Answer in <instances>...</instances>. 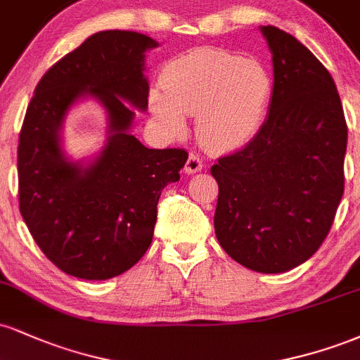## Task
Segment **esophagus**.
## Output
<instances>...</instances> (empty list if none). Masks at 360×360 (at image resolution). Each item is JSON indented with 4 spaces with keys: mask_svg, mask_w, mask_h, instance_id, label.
Wrapping results in <instances>:
<instances>
[{
    "mask_svg": "<svg viewBox=\"0 0 360 360\" xmlns=\"http://www.w3.org/2000/svg\"><path fill=\"white\" fill-rule=\"evenodd\" d=\"M201 169H203V160L200 159V155H194V154L189 155L188 162H186L184 166L186 174H196V172H200Z\"/></svg>",
    "mask_w": 360,
    "mask_h": 360,
    "instance_id": "esophagus-1",
    "label": "esophagus"
}]
</instances>
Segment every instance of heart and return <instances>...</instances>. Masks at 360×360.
<instances>
[{
  "label": "heart",
  "instance_id": "heart-1",
  "mask_svg": "<svg viewBox=\"0 0 360 360\" xmlns=\"http://www.w3.org/2000/svg\"><path fill=\"white\" fill-rule=\"evenodd\" d=\"M166 97L154 93V117L172 134L184 117H196V134L214 152L237 150L262 128L272 96V77L254 57L203 49L172 62L162 77Z\"/></svg>",
  "mask_w": 360,
  "mask_h": 360
}]
</instances>
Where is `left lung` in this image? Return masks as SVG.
I'll return each mask as SVG.
<instances>
[{"mask_svg": "<svg viewBox=\"0 0 360 360\" xmlns=\"http://www.w3.org/2000/svg\"><path fill=\"white\" fill-rule=\"evenodd\" d=\"M272 96L249 146L218 159L214 233L235 262L279 274L320 249L344 194L347 125L335 82L295 37L260 27Z\"/></svg>", "mask_w": 360, "mask_h": 360, "instance_id": "8db88e82", "label": "left lung"}]
</instances>
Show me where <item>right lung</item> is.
<instances>
[{
    "instance_id": "obj_1",
    "label": "right lung",
    "mask_w": 360,
    "mask_h": 360,
    "mask_svg": "<svg viewBox=\"0 0 360 360\" xmlns=\"http://www.w3.org/2000/svg\"><path fill=\"white\" fill-rule=\"evenodd\" d=\"M150 37L105 30L53 64L35 88L18 143V196L32 237L65 274L105 281L134 267L154 237L157 203L179 181L183 148H147L131 135L135 110H147ZM94 99L105 110L107 140L88 160L61 146L65 118Z\"/></svg>"
}]
</instances>
